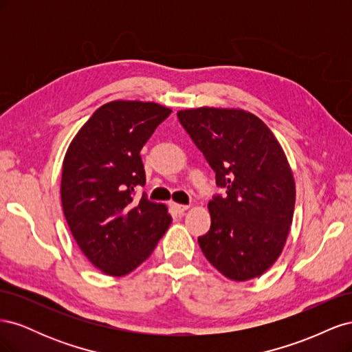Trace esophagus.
Masks as SVG:
<instances>
[{"instance_id":"34e87169","label":"esophagus","mask_w":352,"mask_h":352,"mask_svg":"<svg viewBox=\"0 0 352 352\" xmlns=\"http://www.w3.org/2000/svg\"><path fill=\"white\" fill-rule=\"evenodd\" d=\"M170 207L173 208V211L179 212V214H182V212H185V211L189 208V206H185V204H177V202H172V204H170Z\"/></svg>"}]
</instances>
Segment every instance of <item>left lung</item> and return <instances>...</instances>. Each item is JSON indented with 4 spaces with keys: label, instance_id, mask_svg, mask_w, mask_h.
Returning a JSON list of instances; mask_svg holds the SVG:
<instances>
[{
    "label": "left lung",
    "instance_id": "1",
    "mask_svg": "<svg viewBox=\"0 0 352 352\" xmlns=\"http://www.w3.org/2000/svg\"><path fill=\"white\" fill-rule=\"evenodd\" d=\"M177 117L226 192L208 202L201 251L230 280L260 278L282 254L294 219L295 179L282 145L242 109L199 107Z\"/></svg>",
    "mask_w": 352,
    "mask_h": 352
}]
</instances>
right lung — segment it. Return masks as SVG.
<instances>
[{
	"label": "right lung",
	"mask_w": 352,
	"mask_h": 352,
	"mask_svg": "<svg viewBox=\"0 0 352 352\" xmlns=\"http://www.w3.org/2000/svg\"><path fill=\"white\" fill-rule=\"evenodd\" d=\"M172 110L157 102L101 105L72 140L61 172V206L72 235L95 267L120 278L150 257L172 223L145 185L142 146Z\"/></svg>",
	"instance_id": "1"
}]
</instances>
